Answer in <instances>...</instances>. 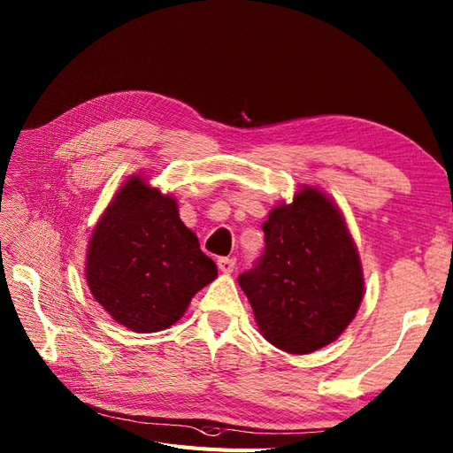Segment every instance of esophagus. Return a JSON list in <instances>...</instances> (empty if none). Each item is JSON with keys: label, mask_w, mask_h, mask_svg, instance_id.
Instances as JSON below:
<instances>
[{"label": "esophagus", "mask_w": 453, "mask_h": 453, "mask_svg": "<svg viewBox=\"0 0 453 453\" xmlns=\"http://www.w3.org/2000/svg\"><path fill=\"white\" fill-rule=\"evenodd\" d=\"M234 265H236V259H233V257H219L217 259V267L223 273H233Z\"/></svg>", "instance_id": "obj_1"}]
</instances>
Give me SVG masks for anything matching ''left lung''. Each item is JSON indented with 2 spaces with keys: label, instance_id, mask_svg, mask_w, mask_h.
Wrapping results in <instances>:
<instances>
[{
  "label": "left lung",
  "instance_id": "1",
  "mask_svg": "<svg viewBox=\"0 0 453 453\" xmlns=\"http://www.w3.org/2000/svg\"><path fill=\"white\" fill-rule=\"evenodd\" d=\"M265 250L238 284L263 336L290 354L334 342L356 317L363 271L344 219L315 188L274 207L263 223Z\"/></svg>",
  "mask_w": 453,
  "mask_h": 453
}]
</instances>
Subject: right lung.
I'll return each instance as SVG.
<instances>
[{"label":"right lung","mask_w":453,"mask_h":453,"mask_svg":"<svg viewBox=\"0 0 453 453\" xmlns=\"http://www.w3.org/2000/svg\"><path fill=\"white\" fill-rule=\"evenodd\" d=\"M215 277V261L180 220L176 202L138 176L119 190L88 246L90 292L134 333L169 328Z\"/></svg>","instance_id":"add662e5"}]
</instances>
